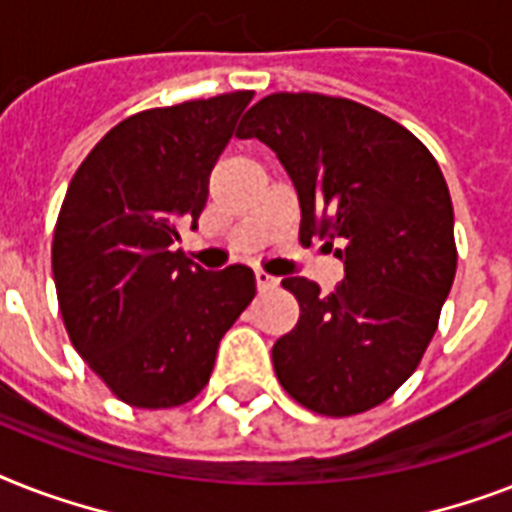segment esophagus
Returning a JSON list of instances; mask_svg holds the SVG:
<instances>
[{
	"label": "esophagus",
	"instance_id": "esophagus-1",
	"mask_svg": "<svg viewBox=\"0 0 512 512\" xmlns=\"http://www.w3.org/2000/svg\"><path fill=\"white\" fill-rule=\"evenodd\" d=\"M255 284H257V289H260V292H265V289L279 287V279H276V276H271V273L255 271Z\"/></svg>",
	"mask_w": 512,
	"mask_h": 512
}]
</instances>
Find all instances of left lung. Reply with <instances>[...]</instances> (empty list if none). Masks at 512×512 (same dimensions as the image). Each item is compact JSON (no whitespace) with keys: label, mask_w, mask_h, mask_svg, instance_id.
Returning a JSON list of instances; mask_svg holds the SVG:
<instances>
[{"label":"left lung","mask_w":512,"mask_h":512,"mask_svg":"<svg viewBox=\"0 0 512 512\" xmlns=\"http://www.w3.org/2000/svg\"><path fill=\"white\" fill-rule=\"evenodd\" d=\"M236 138L276 151L300 199V241L319 236L345 263L332 292L281 281L300 305L273 345L281 388L324 417L380 406L420 366L457 271L441 167L385 114L319 92H273Z\"/></svg>","instance_id":"8db88e82"}]
</instances>
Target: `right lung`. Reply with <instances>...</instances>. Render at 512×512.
I'll list each match as a JSON object with an SVG mask.
<instances>
[{
	"label": "right lung",
	"mask_w": 512,
	"mask_h": 512,
	"mask_svg": "<svg viewBox=\"0 0 512 512\" xmlns=\"http://www.w3.org/2000/svg\"><path fill=\"white\" fill-rule=\"evenodd\" d=\"M252 98L239 90L140 111L71 177L52 239L60 316L124 404L172 409L199 396L217 345L255 297L247 265L209 273L175 249Z\"/></svg>",
	"instance_id": "1"
}]
</instances>
